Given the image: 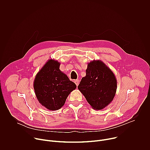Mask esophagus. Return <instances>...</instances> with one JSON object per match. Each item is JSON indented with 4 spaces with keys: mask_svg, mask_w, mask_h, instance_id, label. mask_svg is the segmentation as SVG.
Masks as SVG:
<instances>
[{
    "mask_svg": "<svg viewBox=\"0 0 150 150\" xmlns=\"http://www.w3.org/2000/svg\"><path fill=\"white\" fill-rule=\"evenodd\" d=\"M74 82L75 83V84H76V86H78V84H79V80H78V79L75 80V81H74Z\"/></svg>",
    "mask_w": 150,
    "mask_h": 150,
    "instance_id": "1",
    "label": "esophagus"
}]
</instances>
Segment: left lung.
Wrapping results in <instances>:
<instances>
[{"label": "left lung", "mask_w": 150, "mask_h": 150, "mask_svg": "<svg viewBox=\"0 0 150 150\" xmlns=\"http://www.w3.org/2000/svg\"><path fill=\"white\" fill-rule=\"evenodd\" d=\"M91 108L102 110L113 100L117 89V79L112 71L101 60L88 63L86 75L78 86Z\"/></svg>", "instance_id": "left-lung-1"}]
</instances>
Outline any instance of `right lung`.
I'll use <instances>...</instances> for the list:
<instances>
[{"mask_svg":"<svg viewBox=\"0 0 150 150\" xmlns=\"http://www.w3.org/2000/svg\"><path fill=\"white\" fill-rule=\"evenodd\" d=\"M60 63L49 59L35 75L33 87L38 102L50 110L60 109L76 86L62 72Z\"/></svg>","mask_w":150,"mask_h":150,"instance_id":"1","label":"right lung"}]
</instances>
